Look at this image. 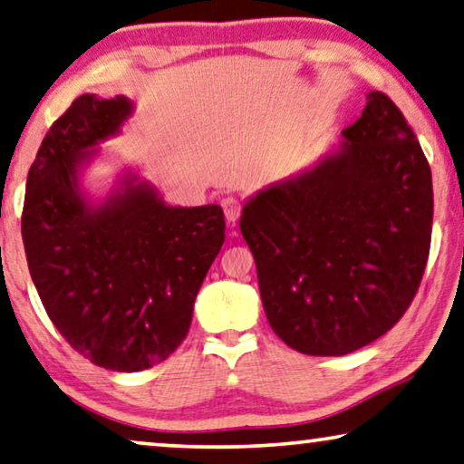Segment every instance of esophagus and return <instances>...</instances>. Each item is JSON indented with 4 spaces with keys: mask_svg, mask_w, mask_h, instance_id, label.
Here are the masks:
<instances>
[{
    "mask_svg": "<svg viewBox=\"0 0 464 464\" xmlns=\"http://www.w3.org/2000/svg\"><path fill=\"white\" fill-rule=\"evenodd\" d=\"M223 210H225V218L229 225L237 223L239 214H241V201L235 198H225L223 199Z\"/></svg>",
    "mask_w": 464,
    "mask_h": 464,
    "instance_id": "obj_1",
    "label": "esophagus"
}]
</instances>
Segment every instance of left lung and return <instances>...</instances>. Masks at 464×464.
Segmentation results:
<instances>
[{"mask_svg":"<svg viewBox=\"0 0 464 464\" xmlns=\"http://www.w3.org/2000/svg\"><path fill=\"white\" fill-rule=\"evenodd\" d=\"M365 101L332 151L241 210L266 319L304 355L374 343L400 322L425 273L430 168L393 101Z\"/></svg>","mask_w":464,"mask_h":464,"instance_id":"1","label":"left lung"}]
</instances>
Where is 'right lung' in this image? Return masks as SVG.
Wrapping results in <instances>:
<instances>
[{
  "label": "right lung",
  "instance_id": "1",
  "mask_svg": "<svg viewBox=\"0 0 464 464\" xmlns=\"http://www.w3.org/2000/svg\"><path fill=\"white\" fill-rule=\"evenodd\" d=\"M134 102L82 94L58 117L27 176L23 241L52 324L101 368L139 372L185 341L195 296L225 241L223 208L169 206L134 168L102 198L83 176Z\"/></svg>",
  "mask_w": 464,
  "mask_h": 464
}]
</instances>
